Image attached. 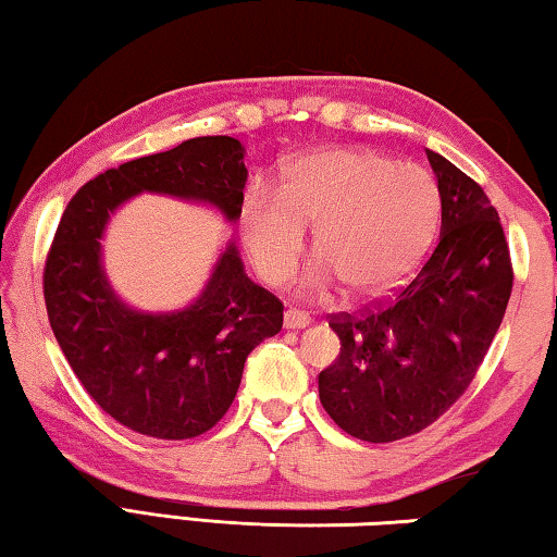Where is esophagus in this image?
Returning a JSON list of instances; mask_svg holds the SVG:
<instances>
[{
  "instance_id": "34e87169",
  "label": "esophagus",
  "mask_w": 557,
  "mask_h": 557,
  "mask_svg": "<svg viewBox=\"0 0 557 557\" xmlns=\"http://www.w3.org/2000/svg\"><path fill=\"white\" fill-rule=\"evenodd\" d=\"M282 322H285V329H305V326L312 324V319H309L307 312H301V309L289 307Z\"/></svg>"
}]
</instances>
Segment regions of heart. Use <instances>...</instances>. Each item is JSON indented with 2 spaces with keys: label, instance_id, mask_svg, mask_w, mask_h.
Wrapping results in <instances>:
<instances>
[{
  "label": "heart",
  "instance_id": "heart-1",
  "mask_svg": "<svg viewBox=\"0 0 557 557\" xmlns=\"http://www.w3.org/2000/svg\"><path fill=\"white\" fill-rule=\"evenodd\" d=\"M440 211L437 178L425 166L393 162L371 149H319L292 159L277 191L248 188L240 235L258 275L282 282L314 225L319 260L305 287L326 292L342 280L351 297L375 299L418 268Z\"/></svg>",
  "mask_w": 557,
  "mask_h": 557
}]
</instances>
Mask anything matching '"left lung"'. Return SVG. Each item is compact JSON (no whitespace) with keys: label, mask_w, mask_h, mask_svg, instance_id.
Instances as JSON below:
<instances>
[{"label":"left lung","mask_w":557,"mask_h":557,"mask_svg":"<svg viewBox=\"0 0 557 557\" xmlns=\"http://www.w3.org/2000/svg\"><path fill=\"white\" fill-rule=\"evenodd\" d=\"M428 159L442 199L435 248L395 297L329 319L342 351L319 373V398L363 442L418 435L445 414L474 381L511 297V252L484 188L437 152Z\"/></svg>","instance_id":"obj_1"}]
</instances>
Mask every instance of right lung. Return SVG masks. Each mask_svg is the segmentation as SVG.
Returning a JSON list of instances; mask_svg holds the SVG:
<instances>
[{"instance_id":"add662e5","label":"right lung","mask_w":557,"mask_h":557,"mask_svg":"<svg viewBox=\"0 0 557 557\" xmlns=\"http://www.w3.org/2000/svg\"><path fill=\"white\" fill-rule=\"evenodd\" d=\"M248 169L233 137H194L132 159L78 188L44 265L55 342L83 388L120 425L157 440L209 432L238 393L245 358L282 329V301L252 282L231 243L201 297L182 312L145 314L120 301L102 270L110 213L152 191L240 215Z\"/></svg>"}]
</instances>
